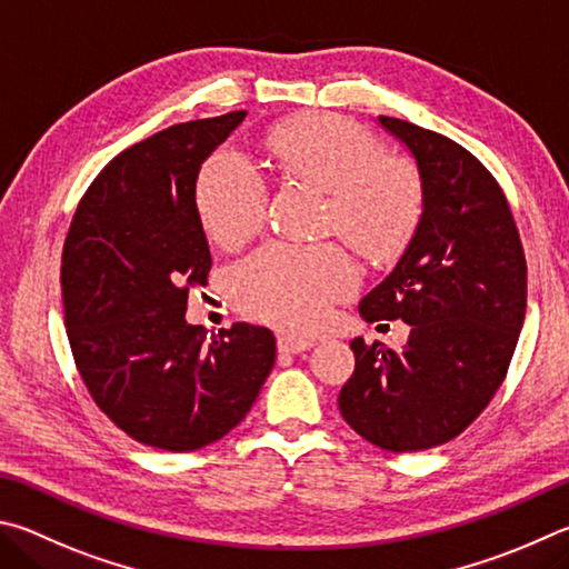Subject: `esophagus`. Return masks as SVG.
<instances>
[{
  "instance_id": "esophagus-1",
  "label": "esophagus",
  "mask_w": 569,
  "mask_h": 569,
  "mask_svg": "<svg viewBox=\"0 0 569 569\" xmlns=\"http://www.w3.org/2000/svg\"><path fill=\"white\" fill-rule=\"evenodd\" d=\"M312 345H315L312 340H302V337H292V335L277 337V350L282 355H300L305 350H310Z\"/></svg>"
}]
</instances>
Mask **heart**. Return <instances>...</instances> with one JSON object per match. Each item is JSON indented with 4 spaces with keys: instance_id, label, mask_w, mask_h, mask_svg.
<instances>
[{
    "instance_id": "heart-1",
    "label": "heart",
    "mask_w": 569,
    "mask_h": 569,
    "mask_svg": "<svg viewBox=\"0 0 569 569\" xmlns=\"http://www.w3.org/2000/svg\"><path fill=\"white\" fill-rule=\"evenodd\" d=\"M264 147L284 179L325 189L327 227L367 257H395L412 239L425 212L422 177L407 159L385 154L380 139L365 129L342 117L290 119L267 134ZM194 197L204 232L222 247L242 244L264 224V177L232 149L202 164ZM357 282V264L340 244L269 242L237 264L232 295L257 320L312 332Z\"/></svg>"
}]
</instances>
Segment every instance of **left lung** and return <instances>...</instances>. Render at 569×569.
<instances>
[{
  "label": "left lung",
  "instance_id": "8db88e82",
  "mask_svg": "<svg viewBox=\"0 0 569 569\" xmlns=\"http://www.w3.org/2000/svg\"><path fill=\"white\" fill-rule=\"evenodd\" d=\"M380 124L410 149L425 212L395 269L360 302L367 322L402 320V350L352 340L340 390L352 430L387 452L455 440L507 375L527 307V262L505 192L465 147L395 117Z\"/></svg>",
  "mask_w": 569,
  "mask_h": 569
}]
</instances>
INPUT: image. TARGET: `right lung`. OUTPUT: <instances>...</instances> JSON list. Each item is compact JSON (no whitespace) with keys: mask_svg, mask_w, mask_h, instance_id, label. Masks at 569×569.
Segmentation results:
<instances>
[{"mask_svg":"<svg viewBox=\"0 0 569 569\" xmlns=\"http://www.w3.org/2000/svg\"><path fill=\"white\" fill-rule=\"evenodd\" d=\"M244 109L174 124L124 149L79 202L62 252L69 347L89 395L132 440L199 450L244 420L277 342L237 322L207 340L184 320L212 254L197 212L204 159L242 124Z\"/></svg>","mask_w":569,"mask_h":569,"instance_id":"add662e5","label":"right lung"}]
</instances>
